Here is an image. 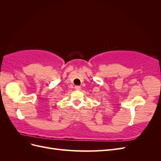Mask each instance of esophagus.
Here are the masks:
<instances>
[{
    "mask_svg": "<svg viewBox=\"0 0 161 161\" xmlns=\"http://www.w3.org/2000/svg\"><path fill=\"white\" fill-rule=\"evenodd\" d=\"M75 89H76V90H79V91H80V90L81 89V87H80V86H75Z\"/></svg>",
    "mask_w": 161,
    "mask_h": 161,
    "instance_id": "obj_1",
    "label": "esophagus"
}]
</instances>
